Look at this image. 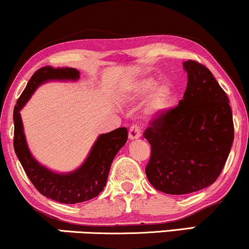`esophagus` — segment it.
Listing matches in <instances>:
<instances>
[{
    "label": "esophagus",
    "instance_id": "1",
    "mask_svg": "<svg viewBox=\"0 0 249 249\" xmlns=\"http://www.w3.org/2000/svg\"><path fill=\"white\" fill-rule=\"evenodd\" d=\"M128 137L129 140H137L141 137V130L137 125H131L129 128V133H128Z\"/></svg>",
    "mask_w": 249,
    "mask_h": 249
}]
</instances>
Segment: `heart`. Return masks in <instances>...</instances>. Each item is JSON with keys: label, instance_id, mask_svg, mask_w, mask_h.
I'll use <instances>...</instances> for the list:
<instances>
[{"label": "heart", "instance_id": "b5f03b06", "mask_svg": "<svg viewBox=\"0 0 249 249\" xmlns=\"http://www.w3.org/2000/svg\"><path fill=\"white\" fill-rule=\"evenodd\" d=\"M154 78H144L137 80L127 92V100L131 104H137L151 93L144 107V113L150 118L163 114L171 107L175 98V89L171 84H160Z\"/></svg>", "mask_w": 249, "mask_h": 249}]
</instances>
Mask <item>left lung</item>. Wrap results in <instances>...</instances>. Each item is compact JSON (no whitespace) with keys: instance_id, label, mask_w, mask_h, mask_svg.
<instances>
[{"instance_id":"left-lung-1","label":"left lung","mask_w":249,"mask_h":249,"mask_svg":"<svg viewBox=\"0 0 249 249\" xmlns=\"http://www.w3.org/2000/svg\"><path fill=\"white\" fill-rule=\"evenodd\" d=\"M183 66L188 72L183 99L143 134L151 145L145 174L168 195L192 194L214 183L234 139L230 100L211 71L195 60Z\"/></svg>"}]
</instances>
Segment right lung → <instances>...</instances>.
I'll return each instance as SVG.
<instances>
[{
	"instance_id": "obj_1",
	"label": "right lung",
	"mask_w": 249,
	"mask_h": 249,
	"mask_svg": "<svg viewBox=\"0 0 249 249\" xmlns=\"http://www.w3.org/2000/svg\"><path fill=\"white\" fill-rule=\"evenodd\" d=\"M79 74L78 70L72 67L53 69L45 66L37 70L14 108V149L26 176L43 196L63 204L83 203L99 196L106 186L114 157L128 139L125 127L101 134L80 168L69 174H58L50 170L34 159L26 144L19 110L42 84L51 80L75 81L80 77Z\"/></svg>"
}]
</instances>
